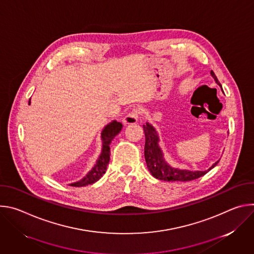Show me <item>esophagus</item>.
<instances>
[{
	"label": "esophagus",
	"mask_w": 254,
	"mask_h": 254,
	"mask_svg": "<svg viewBox=\"0 0 254 254\" xmlns=\"http://www.w3.org/2000/svg\"><path fill=\"white\" fill-rule=\"evenodd\" d=\"M138 116H139V111L137 108L135 110H132L128 115H127L124 118V124L125 125H134L137 123L138 120Z\"/></svg>",
	"instance_id": "esophagus-1"
}]
</instances>
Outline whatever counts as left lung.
<instances>
[{"label": "left lung", "mask_w": 254, "mask_h": 254, "mask_svg": "<svg viewBox=\"0 0 254 254\" xmlns=\"http://www.w3.org/2000/svg\"><path fill=\"white\" fill-rule=\"evenodd\" d=\"M211 75L215 79L216 83L221 86L220 82L217 79L213 71H211ZM143 131L144 136H146V142H144V159H146V163L150 173L159 180L167 181V182H188V181H192L204 176L219 163V161L216 162L207 171L193 172L188 170H179L172 168L165 162L163 158L162 151L158 143L159 136L155 128L147 123L146 125H143Z\"/></svg>", "instance_id": "left-lung-1"}]
</instances>
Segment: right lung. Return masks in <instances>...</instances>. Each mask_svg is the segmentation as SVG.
<instances>
[{
    "mask_svg": "<svg viewBox=\"0 0 254 254\" xmlns=\"http://www.w3.org/2000/svg\"><path fill=\"white\" fill-rule=\"evenodd\" d=\"M123 125L119 122L114 121L113 123L108 124L101 132V139H102V151L100 157L98 158L96 165L92 168V170L80 181L76 183L71 184L73 187H83L90 184L95 183L98 181L102 175L106 171V167L110 163V156H111V147L110 144L115 136L122 130Z\"/></svg>",
    "mask_w": 254,
    "mask_h": 254,
    "instance_id": "obj_1",
    "label": "right lung"
}]
</instances>
